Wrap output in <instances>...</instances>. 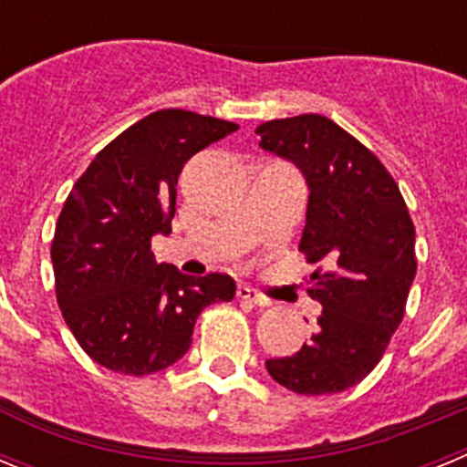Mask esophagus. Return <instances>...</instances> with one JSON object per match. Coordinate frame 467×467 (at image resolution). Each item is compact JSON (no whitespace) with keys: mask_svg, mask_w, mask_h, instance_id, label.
<instances>
[{"mask_svg":"<svg viewBox=\"0 0 467 467\" xmlns=\"http://www.w3.org/2000/svg\"><path fill=\"white\" fill-rule=\"evenodd\" d=\"M238 299L250 301V304H254V306H271L269 296H264L262 292H257L254 287H247V285L238 287Z\"/></svg>","mask_w":467,"mask_h":467,"instance_id":"obj_1","label":"esophagus"}]
</instances>
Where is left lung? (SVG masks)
Here are the masks:
<instances>
[{
	"label": "left lung",
	"instance_id": "obj_1",
	"mask_svg": "<svg viewBox=\"0 0 467 467\" xmlns=\"http://www.w3.org/2000/svg\"><path fill=\"white\" fill-rule=\"evenodd\" d=\"M254 133L262 150L290 159L306 177L299 253L317 264L306 283L323 304L311 341L266 360V369L299 395L341 393L379 365L402 323L416 275L414 222L393 175L332 119H274Z\"/></svg>",
	"mask_w": 467,
	"mask_h": 467
}]
</instances>
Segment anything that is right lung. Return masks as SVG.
Here are the masks:
<instances>
[{
	"label": "right lung",
	"mask_w": 467,
	"mask_h": 467,
	"mask_svg": "<svg viewBox=\"0 0 467 467\" xmlns=\"http://www.w3.org/2000/svg\"><path fill=\"white\" fill-rule=\"evenodd\" d=\"M236 123L159 109L98 151L74 182L56 224V299L86 356L111 372L147 377L184 356L196 317L231 301L226 274L184 275L159 264L151 238L175 217L177 177Z\"/></svg>",
	"instance_id": "obj_1"
}]
</instances>
